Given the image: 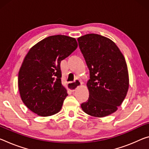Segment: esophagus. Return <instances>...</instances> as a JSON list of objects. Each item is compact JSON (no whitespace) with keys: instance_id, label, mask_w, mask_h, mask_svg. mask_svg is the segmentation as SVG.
<instances>
[{"instance_id":"1","label":"esophagus","mask_w":149,"mask_h":149,"mask_svg":"<svg viewBox=\"0 0 149 149\" xmlns=\"http://www.w3.org/2000/svg\"><path fill=\"white\" fill-rule=\"evenodd\" d=\"M81 85L82 82L79 79H76L74 83H71V82L70 83H68V87H69V88H70V91L74 92L77 87L81 86Z\"/></svg>"}]
</instances>
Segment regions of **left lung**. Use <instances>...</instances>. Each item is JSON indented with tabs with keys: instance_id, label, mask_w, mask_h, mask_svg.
I'll list each match as a JSON object with an SVG mask.
<instances>
[{
	"instance_id": "1",
	"label": "left lung",
	"mask_w": 149,
	"mask_h": 149,
	"mask_svg": "<svg viewBox=\"0 0 149 149\" xmlns=\"http://www.w3.org/2000/svg\"><path fill=\"white\" fill-rule=\"evenodd\" d=\"M89 70V98L81 104L87 114L103 117L115 112L125 98L129 75L123 55L114 42L96 34L77 38Z\"/></svg>"
}]
</instances>
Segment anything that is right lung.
I'll list each match as a JSON object with an SVG mask.
<instances>
[{
  "instance_id": "add662e5",
  "label": "right lung",
  "mask_w": 149,
  "mask_h": 149,
  "mask_svg": "<svg viewBox=\"0 0 149 149\" xmlns=\"http://www.w3.org/2000/svg\"><path fill=\"white\" fill-rule=\"evenodd\" d=\"M74 38L54 35L30 49L18 73V88L24 105L40 116L60 111L68 96L62 85L61 61L76 49Z\"/></svg>"
}]
</instances>
